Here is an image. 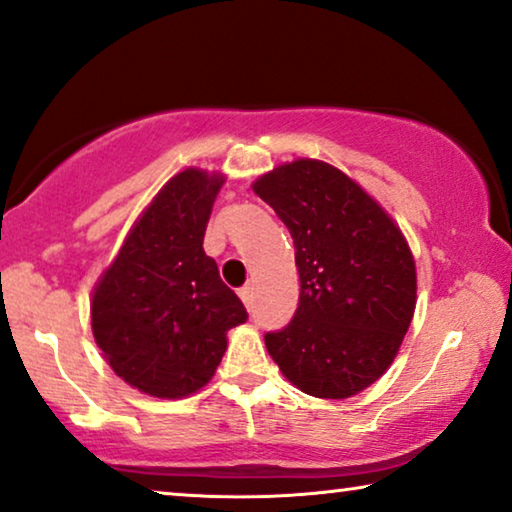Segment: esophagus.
I'll return each mask as SVG.
<instances>
[{"instance_id":"obj_1","label":"esophagus","mask_w":512,"mask_h":512,"mask_svg":"<svg viewBox=\"0 0 512 512\" xmlns=\"http://www.w3.org/2000/svg\"><path fill=\"white\" fill-rule=\"evenodd\" d=\"M239 296H241V301L246 303V308H250V303H253V285H243L239 289Z\"/></svg>"}]
</instances>
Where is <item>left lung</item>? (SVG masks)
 <instances>
[{
	"mask_svg": "<svg viewBox=\"0 0 512 512\" xmlns=\"http://www.w3.org/2000/svg\"><path fill=\"white\" fill-rule=\"evenodd\" d=\"M255 193L294 239L301 294L292 322L264 335L296 388L342 400L384 375L416 308V266L400 227L322 160L259 177Z\"/></svg>",
	"mask_w": 512,
	"mask_h": 512,
	"instance_id": "left-lung-1",
	"label": "left lung"
}]
</instances>
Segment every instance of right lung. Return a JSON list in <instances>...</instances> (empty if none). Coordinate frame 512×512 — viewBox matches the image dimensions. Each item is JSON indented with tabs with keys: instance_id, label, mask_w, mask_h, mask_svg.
<instances>
[{
	"instance_id": "right-lung-1",
	"label": "right lung",
	"mask_w": 512,
	"mask_h": 512,
	"mask_svg": "<svg viewBox=\"0 0 512 512\" xmlns=\"http://www.w3.org/2000/svg\"><path fill=\"white\" fill-rule=\"evenodd\" d=\"M223 177L177 174L142 213L91 301V329L110 368L137 391L177 400L200 391L248 312L204 253Z\"/></svg>"
}]
</instances>
